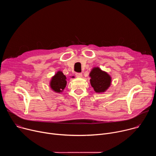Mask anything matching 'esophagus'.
<instances>
[{
    "mask_svg": "<svg viewBox=\"0 0 156 156\" xmlns=\"http://www.w3.org/2000/svg\"><path fill=\"white\" fill-rule=\"evenodd\" d=\"M75 75H76V76L77 78H81V77L83 76L82 74L80 73H76Z\"/></svg>",
    "mask_w": 156,
    "mask_h": 156,
    "instance_id": "obj_1",
    "label": "esophagus"
}]
</instances>
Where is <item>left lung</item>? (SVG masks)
Instances as JSON below:
<instances>
[{"mask_svg":"<svg viewBox=\"0 0 156 156\" xmlns=\"http://www.w3.org/2000/svg\"><path fill=\"white\" fill-rule=\"evenodd\" d=\"M90 83L96 93H105L112 83V77L98 66L93 67L89 75Z\"/></svg>","mask_w":156,"mask_h":156,"instance_id":"8db88e82","label":"left lung"}]
</instances>
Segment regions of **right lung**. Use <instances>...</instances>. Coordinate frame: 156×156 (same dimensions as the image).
Returning <instances> with one entry per match:
<instances>
[{
    "mask_svg": "<svg viewBox=\"0 0 156 156\" xmlns=\"http://www.w3.org/2000/svg\"><path fill=\"white\" fill-rule=\"evenodd\" d=\"M66 80H67V78L63 75L62 71L59 70L52 76L49 82L50 87L54 92L62 93L67 83Z\"/></svg>",
    "mask_w": 156,
    "mask_h": 156,
    "instance_id": "obj_1",
    "label": "right lung"
}]
</instances>
